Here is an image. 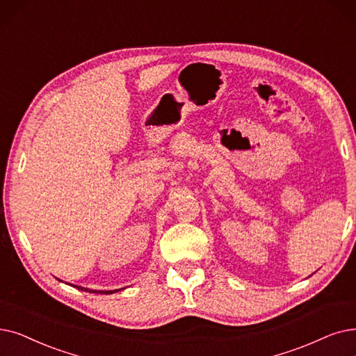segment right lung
Wrapping results in <instances>:
<instances>
[{
	"label": "right lung",
	"instance_id": "add662e5",
	"mask_svg": "<svg viewBox=\"0 0 356 356\" xmlns=\"http://www.w3.org/2000/svg\"><path fill=\"white\" fill-rule=\"evenodd\" d=\"M79 289H84V291H88V292H95V293H113V292H116V291H119V289H115V291H92V289H87V288H83V286H76Z\"/></svg>",
	"mask_w": 356,
	"mask_h": 356
}]
</instances>
